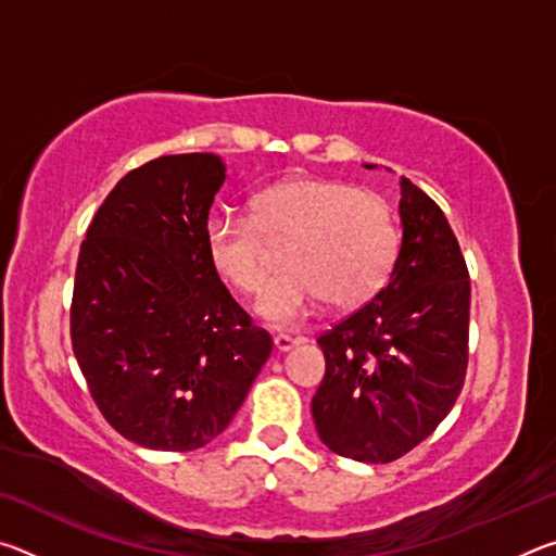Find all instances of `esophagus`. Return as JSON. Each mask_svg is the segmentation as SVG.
I'll return each mask as SVG.
<instances>
[{"mask_svg": "<svg viewBox=\"0 0 556 556\" xmlns=\"http://www.w3.org/2000/svg\"><path fill=\"white\" fill-rule=\"evenodd\" d=\"M301 343H304V338H291V336H285V333L275 336V348L279 353H287V351H291V348L301 345Z\"/></svg>", "mask_w": 556, "mask_h": 556, "instance_id": "1", "label": "esophagus"}]
</instances>
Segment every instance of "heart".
<instances>
[{
    "instance_id": "obj_1",
    "label": "heart",
    "mask_w": 556,
    "mask_h": 556,
    "mask_svg": "<svg viewBox=\"0 0 556 556\" xmlns=\"http://www.w3.org/2000/svg\"><path fill=\"white\" fill-rule=\"evenodd\" d=\"M260 235L285 240L287 269L255 306L277 328L314 316L326 299L338 308L363 306L388 285L400 252L390 205L333 178L291 176L262 188L250 201V220L211 215L203 228L205 260L240 294H255L267 275Z\"/></svg>"
}]
</instances>
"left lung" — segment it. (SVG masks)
Segmentation results:
<instances>
[{"mask_svg":"<svg viewBox=\"0 0 556 556\" xmlns=\"http://www.w3.org/2000/svg\"><path fill=\"white\" fill-rule=\"evenodd\" d=\"M400 225L388 285L318 338V439L363 464H390L421 444L456 404L468 365L466 260L446 215L404 176Z\"/></svg>","mask_w":556,"mask_h":556,"instance_id":"1","label":"left lung"}]
</instances>
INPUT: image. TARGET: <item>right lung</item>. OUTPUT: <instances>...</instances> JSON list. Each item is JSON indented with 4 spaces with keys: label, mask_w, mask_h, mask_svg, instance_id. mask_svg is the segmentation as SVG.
<instances>
[{
    "label": "right lung",
    "mask_w": 556,
    "mask_h": 556,
    "mask_svg": "<svg viewBox=\"0 0 556 556\" xmlns=\"http://www.w3.org/2000/svg\"><path fill=\"white\" fill-rule=\"evenodd\" d=\"M218 154H168L112 188L80 244L71 338L112 427L154 451L223 434L271 353L203 252Z\"/></svg>",
    "instance_id": "add662e5"
}]
</instances>
